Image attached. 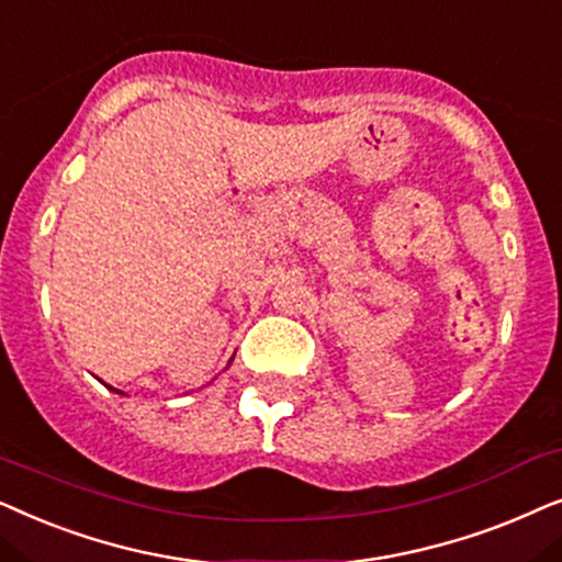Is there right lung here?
<instances>
[{"label": "right lung", "mask_w": 562, "mask_h": 562, "mask_svg": "<svg viewBox=\"0 0 562 562\" xmlns=\"http://www.w3.org/2000/svg\"><path fill=\"white\" fill-rule=\"evenodd\" d=\"M108 387H110V385H108ZM110 391H115V387H110ZM115 393H117V391H115Z\"/></svg>", "instance_id": "add662e5"}]
</instances>
